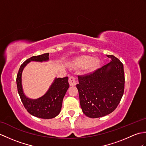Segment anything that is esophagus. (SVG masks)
<instances>
[{
  "label": "esophagus",
  "mask_w": 146,
  "mask_h": 146,
  "mask_svg": "<svg viewBox=\"0 0 146 146\" xmlns=\"http://www.w3.org/2000/svg\"><path fill=\"white\" fill-rule=\"evenodd\" d=\"M68 82H69V83H70V85L71 86H74V85H76V78H75V76H71L70 77Z\"/></svg>",
  "instance_id": "esophagus-1"
}]
</instances>
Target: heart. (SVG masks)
<instances>
[{
	"label": "heart",
	"mask_w": 146,
	"mask_h": 146,
	"mask_svg": "<svg viewBox=\"0 0 146 146\" xmlns=\"http://www.w3.org/2000/svg\"><path fill=\"white\" fill-rule=\"evenodd\" d=\"M76 63L79 66H87L90 64V66L92 69H95L100 64V60H94V58L90 56H82L77 59Z\"/></svg>",
	"instance_id": "obj_1"
}]
</instances>
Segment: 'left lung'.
Wrapping results in <instances>:
<instances>
[{
  "mask_svg": "<svg viewBox=\"0 0 146 146\" xmlns=\"http://www.w3.org/2000/svg\"><path fill=\"white\" fill-rule=\"evenodd\" d=\"M110 63L93 72L78 75L76 85L83 113L98 118L112 112L124 92L125 76L122 62L113 55H107Z\"/></svg>",
  "mask_w": 146,
  "mask_h": 146,
  "instance_id": "left-lung-1",
  "label": "left lung"
}]
</instances>
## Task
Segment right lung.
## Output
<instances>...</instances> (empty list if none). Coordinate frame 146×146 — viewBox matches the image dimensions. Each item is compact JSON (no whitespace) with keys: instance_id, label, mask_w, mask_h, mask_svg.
<instances>
[{"instance_id":"obj_1","label":"right lung","mask_w":146,"mask_h":146,"mask_svg":"<svg viewBox=\"0 0 146 146\" xmlns=\"http://www.w3.org/2000/svg\"><path fill=\"white\" fill-rule=\"evenodd\" d=\"M48 60V52L39 56H34L27 59L21 64L16 78L17 91L24 107L32 115L44 119H52L60 113L63 98L70 86L68 77L55 78L53 83L44 95L36 100H31L27 98L23 94L21 75L24 68L29 62L31 61H43Z\"/></svg>"}]
</instances>
